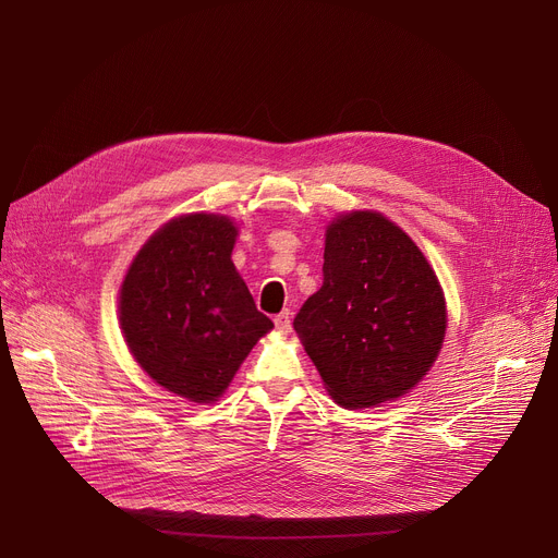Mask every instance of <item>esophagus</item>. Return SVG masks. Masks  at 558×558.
Listing matches in <instances>:
<instances>
[{
	"label": "esophagus",
	"instance_id": "obj_1",
	"mask_svg": "<svg viewBox=\"0 0 558 558\" xmlns=\"http://www.w3.org/2000/svg\"><path fill=\"white\" fill-rule=\"evenodd\" d=\"M274 324H276V328L284 335V332H289L291 330V316H289V312H280L276 318H274Z\"/></svg>",
	"mask_w": 558,
	"mask_h": 558
}]
</instances>
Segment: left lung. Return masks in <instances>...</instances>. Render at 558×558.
Here are the masks:
<instances>
[{"mask_svg": "<svg viewBox=\"0 0 558 558\" xmlns=\"http://www.w3.org/2000/svg\"><path fill=\"white\" fill-rule=\"evenodd\" d=\"M294 328L328 393L362 409L421 383L446 337V299L425 255L396 223L350 213L326 232L324 284Z\"/></svg>", "mask_w": 558, "mask_h": 558, "instance_id": "obj_1", "label": "left lung"}]
</instances>
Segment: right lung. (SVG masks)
<instances>
[{"mask_svg":"<svg viewBox=\"0 0 558 558\" xmlns=\"http://www.w3.org/2000/svg\"><path fill=\"white\" fill-rule=\"evenodd\" d=\"M228 217L187 215L142 246L122 284L120 320L137 364L192 402L219 398L274 324L230 259Z\"/></svg>","mask_w":558,"mask_h":558,"instance_id":"obj_1","label":"right lung"}]
</instances>
